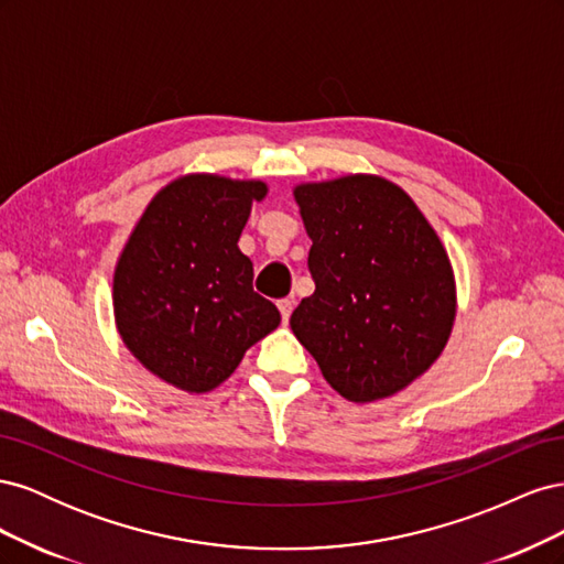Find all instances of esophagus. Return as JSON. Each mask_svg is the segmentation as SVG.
<instances>
[{
	"instance_id": "obj_1",
	"label": "esophagus",
	"mask_w": 564,
	"mask_h": 564,
	"mask_svg": "<svg viewBox=\"0 0 564 564\" xmlns=\"http://www.w3.org/2000/svg\"><path fill=\"white\" fill-rule=\"evenodd\" d=\"M278 308L282 313V322L286 324L289 317H292V311H294V299H280L278 301Z\"/></svg>"
}]
</instances>
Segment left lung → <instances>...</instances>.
Returning a JSON list of instances; mask_svg holds the SVG:
<instances>
[{
  "label": "left lung",
  "mask_w": 564,
  "mask_h": 564,
  "mask_svg": "<svg viewBox=\"0 0 564 564\" xmlns=\"http://www.w3.org/2000/svg\"><path fill=\"white\" fill-rule=\"evenodd\" d=\"M313 296L292 332L350 402L395 395L445 350L456 284L437 232L400 185L350 174L294 187Z\"/></svg>",
  "instance_id": "8db88e82"
}]
</instances>
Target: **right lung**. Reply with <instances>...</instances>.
I'll list each match as a JSON object with an SVG mask.
<instances>
[{"label":"right lung","mask_w":564,"mask_h":564,"mask_svg":"<svg viewBox=\"0 0 564 564\" xmlns=\"http://www.w3.org/2000/svg\"><path fill=\"white\" fill-rule=\"evenodd\" d=\"M263 181L191 174L150 199L112 280L117 332L148 371L185 392H209L278 329L275 303L253 292L237 247Z\"/></svg>","instance_id":"obj_1"}]
</instances>
